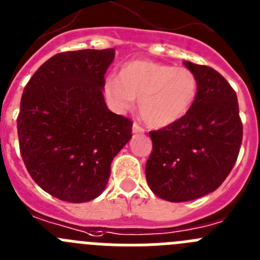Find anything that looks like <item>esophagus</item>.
<instances>
[{"label": "esophagus", "mask_w": 260, "mask_h": 260, "mask_svg": "<svg viewBox=\"0 0 260 260\" xmlns=\"http://www.w3.org/2000/svg\"><path fill=\"white\" fill-rule=\"evenodd\" d=\"M133 133H135V134H142V133H144V128L138 122H134L133 123Z\"/></svg>", "instance_id": "obj_1"}]
</instances>
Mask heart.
<instances>
[{"label":"heart","mask_w":260,"mask_h":260,"mask_svg":"<svg viewBox=\"0 0 260 260\" xmlns=\"http://www.w3.org/2000/svg\"><path fill=\"white\" fill-rule=\"evenodd\" d=\"M200 81L187 67H173L151 60L123 64L120 77L109 76L104 92L118 112L132 109L139 98V112L152 126L177 122L189 112L199 96Z\"/></svg>","instance_id":"heart-1"}]
</instances>
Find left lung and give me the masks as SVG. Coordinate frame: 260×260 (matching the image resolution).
Listing matches in <instances>:
<instances>
[{
    "instance_id": "8db88e82",
    "label": "left lung",
    "mask_w": 260,
    "mask_h": 260,
    "mask_svg": "<svg viewBox=\"0 0 260 260\" xmlns=\"http://www.w3.org/2000/svg\"><path fill=\"white\" fill-rule=\"evenodd\" d=\"M200 81L199 96L184 117L149 132L146 178L156 196L170 202L215 190L233 169L242 142L237 95L211 67L184 61Z\"/></svg>"
}]
</instances>
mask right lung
<instances>
[{
  "label": "right lung",
  "mask_w": 260,
  "mask_h": 260,
  "mask_svg": "<svg viewBox=\"0 0 260 260\" xmlns=\"http://www.w3.org/2000/svg\"><path fill=\"white\" fill-rule=\"evenodd\" d=\"M114 49L51 56L25 85L18 116L21 158L32 179L61 201L102 193L111 162L132 138L133 121L104 102V75Z\"/></svg>",
  "instance_id": "add662e5"
}]
</instances>
